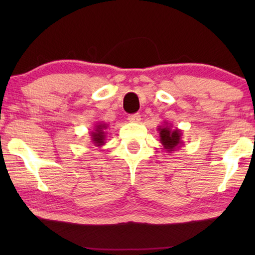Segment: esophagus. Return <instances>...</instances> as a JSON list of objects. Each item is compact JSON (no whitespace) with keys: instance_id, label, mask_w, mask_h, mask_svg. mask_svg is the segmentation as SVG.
<instances>
[{"instance_id":"esophagus-1","label":"esophagus","mask_w":255,"mask_h":255,"mask_svg":"<svg viewBox=\"0 0 255 255\" xmlns=\"http://www.w3.org/2000/svg\"><path fill=\"white\" fill-rule=\"evenodd\" d=\"M128 121H131V122H134V123H138V122L140 121V114L135 113V114L128 115Z\"/></svg>"}]
</instances>
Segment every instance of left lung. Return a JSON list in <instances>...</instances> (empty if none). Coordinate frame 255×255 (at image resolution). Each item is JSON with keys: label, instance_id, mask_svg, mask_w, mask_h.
I'll return each instance as SVG.
<instances>
[{"label": "left lung", "instance_id": "8db88e82", "mask_svg": "<svg viewBox=\"0 0 255 255\" xmlns=\"http://www.w3.org/2000/svg\"><path fill=\"white\" fill-rule=\"evenodd\" d=\"M160 141L167 151H174V148L180 144L181 133L179 130H170L168 127L160 128Z\"/></svg>", "mask_w": 255, "mask_h": 255}]
</instances>
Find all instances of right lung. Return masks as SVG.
<instances>
[{
  "label": "right lung",
  "mask_w": 255,
  "mask_h": 255,
  "mask_svg": "<svg viewBox=\"0 0 255 255\" xmlns=\"http://www.w3.org/2000/svg\"><path fill=\"white\" fill-rule=\"evenodd\" d=\"M104 128H106V125H104V124L97 125L96 130H95L96 132H94L93 135H92L94 142H95L97 146L102 145L104 142V137H106V135H104V131H103Z\"/></svg>",
  "instance_id": "1"
}]
</instances>
